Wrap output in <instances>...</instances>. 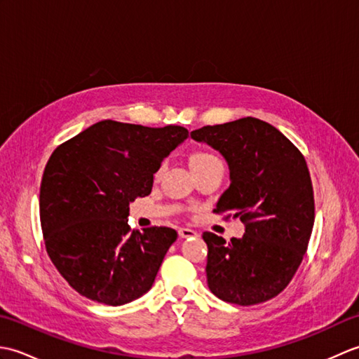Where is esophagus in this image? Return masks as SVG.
<instances>
[{
  "instance_id": "34e87169",
  "label": "esophagus",
  "mask_w": 359,
  "mask_h": 359,
  "mask_svg": "<svg viewBox=\"0 0 359 359\" xmlns=\"http://www.w3.org/2000/svg\"><path fill=\"white\" fill-rule=\"evenodd\" d=\"M179 236L182 239H188V238H197V231L191 230V228H180Z\"/></svg>"
}]
</instances>
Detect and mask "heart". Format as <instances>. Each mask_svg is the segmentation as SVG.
Segmentation results:
<instances>
[{"label":"heart","instance_id":"heart-1","mask_svg":"<svg viewBox=\"0 0 359 359\" xmlns=\"http://www.w3.org/2000/svg\"><path fill=\"white\" fill-rule=\"evenodd\" d=\"M217 160H220V158L217 156L212 154V152L197 151V152H194V154L191 156V158H189V162H191L193 168H197V166L207 165V163H211V162H217Z\"/></svg>","mask_w":359,"mask_h":359}]
</instances>
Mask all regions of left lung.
Wrapping results in <instances>:
<instances>
[{"instance_id":"8db88e82","label":"left lung","mask_w":359,"mask_h":359,"mask_svg":"<svg viewBox=\"0 0 359 359\" xmlns=\"http://www.w3.org/2000/svg\"><path fill=\"white\" fill-rule=\"evenodd\" d=\"M230 166V188L216 215L239 217L242 239L205 231L207 282L212 294L255 306L284 290L299 269L315 222V197L302 152L266 121L245 117L191 133Z\"/></svg>"}]
</instances>
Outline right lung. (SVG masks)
<instances>
[{"instance_id":"add662e5","label":"right lung","mask_w":359,"mask_h":359,"mask_svg":"<svg viewBox=\"0 0 359 359\" xmlns=\"http://www.w3.org/2000/svg\"><path fill=\"white\" fill-rule=\"evenodd\" d=\"M188 137L184 126L102 120L53 149L40 187L46 251L75 292L123 306L151 288L177 231H133L129 202L151 193L162 160Z\"/></svg>"}]
</instances>
